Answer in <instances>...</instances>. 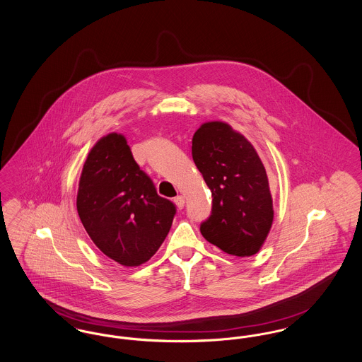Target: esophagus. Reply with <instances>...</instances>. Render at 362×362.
<instances>
[{"label":"esophagus","mask_w":362,"mask_h":362,"mask_svg":"<svg viewBox=\"0 0 362 362\" xmlns=\"http://www.w3.org/2000/svg\"><path fill=\"white\" fill-rule=\"evenodd\" d=\"M173 202L176 204L177 209H183L185 207V197L183 195H177L173 198Z\"/></svg>","instance_id":"esophagus-1"}]
</instances>
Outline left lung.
<instances>
[{"mask_svg": "<svg viewBox=\"0 0 362 362\" xmlns=\"http://www.w3.org/2000/svg\"><path fill=\"white\" fill-rule=\"evenodd\" d=\"M191 153L213 197L202 236L229 255H255L274 218L267 173L255 148L228 123L206 122L192 137Z\"/></svg>", "mask_w": 362, "mask_h": 362, "instance_id": "1", "label": "left lung"}]
</instances>
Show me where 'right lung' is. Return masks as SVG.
<instances>
[{"label":"right lung","mask_w":362,"mask_h":362,"mask_svg":"<svg viewBox=\"0 0 362 362\" xmlns=\"http://www.w3.org/2000/svg\"><path fill=\"white\" fill-rule=\"evenodd\" d=\"M77 211L86 233L108 258L134 267L165 240L176 207L139 170L126 138L110 133L90 149L81 173Z\"/></svg>","instance_id":"right-lung-1"}]
</instances>
